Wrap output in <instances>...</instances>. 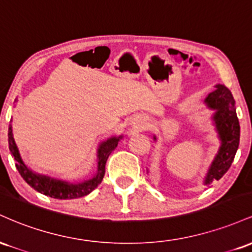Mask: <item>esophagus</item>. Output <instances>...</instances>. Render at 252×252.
Segmentation results:
<instances>
[{
    "label": "esophagus",
    "instance_id": "34e87169",
    "mask_svg": "<svg viewBox=\"0 0 252 252\" xmlns=\"http://www.w3.org/2000/svg\"><path fill=\"white\" fill-rule=\"evenodd\" d=\"M146 126H147V123L144 122L143 120L136 121V123H135V128H137V129H144L146 128Z\"/></svg>",
    "mask_w": 252,
    "mask_h": 252
}]
</instances>
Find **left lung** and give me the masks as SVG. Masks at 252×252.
Returning a JSON list of instances; mask_svg holds the SVG:
<instances>
[{
	"label": "left lung",
	"instance_id": "1",
	"mask_svg": "<svg viewBox=\"0 0 252 252\" xmlns=\"http://www.w3.org/2000/svg\"><path fill=\"white\" fill-rule=\"evenodd\" d=\"M205 104L215 110L212 118L220 140L218 153L205 176L204 185L209 186L213 181L219 180L231 167L239 146L241 128L236 114L235 99L226 86L221 84L216 85V90L206 97ZM154 140H156L155 136Z\"/></svg>",
	"mask_w": 252,
	"mask_h": 252
}]
</instances>
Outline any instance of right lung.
I'll use <instances>...</instances> for the list:
<instances>
[{
	"label": "right lung",
	"mask_w": 252,
	"mask_h": 252,
	"mask_svg": "<svg viewBox=\"0 0 252 252\" xmlns=\"http://www.w3.org/2000/svg\"><path fill=\"white\" fill-rule=\"evenodd\" d=\"M122 138L120 137H110L106 141H104L99 144L97 150V173L92 176L89 180L83 182H78V184H71V182H66L62 180H57V179H52L50 176L40 175L37 173H34L26 166L24 160H22L21 155H20L19 149L15 143L13 136V129H11V124H9V129H8V143H9V149L11 156L15 160V166L19 170L20 175L24 178V180L33 187L37 192L42 193V194L51 196L54 199H77L82 198V196L88 195L91 193L98 185L100 184L105 174V164L108 160L109 155L111 154L112 150L117 147L118 141Z\"/></svg>",
	"instance_id": "add662e5"
}]
</instances>
